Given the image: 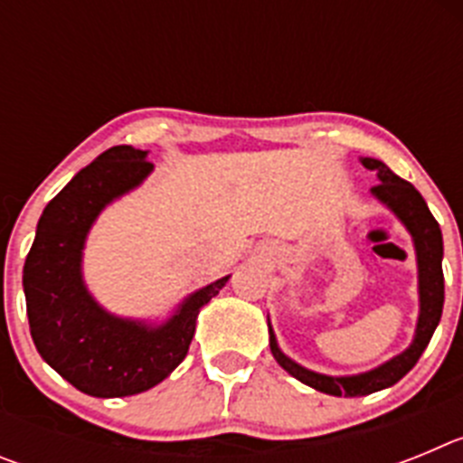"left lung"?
<instances>
[{
	"instance_id": "left-lung-1",
	"label": "left lung",
	"mask_w": 463,
	"mask_h": 463,
	"mask_svg": "<svg viewBox=\"0 0 463 463\" xmlns=\"http://www.w3.org/2000/svg\"><path fill=\"white\" fill-rule=\"evenodd\" d=\"M362 165L371 171H378L380 183L371 187V194L390 208L396 218L406 224L412 236L417 255V278H420V317H417L415 338L403 353L392 357L390 362L380 364L378 369H371L359 375H338V378L304 369L301 364L292 362L288 354H282L276 336H273L271 325H269V345H271L276 362L304 384L331 396H366L399 383L415 366L417 359L422 357L424 347L429 345L433 331L439 326L445 301L443 234H440L439 222L429 211L427 202L411 183L399 178L380 159L362 157Z\"/></svg>"
}]
</instances>
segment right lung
Masks as SVG:
<instances>
[{
	"mask_svg": "<svg viewBox=\"0 0 463 463\" xmlns=\"http://www.w3.org/2000/svg\"><path fill=\"white\" fill-rule=\"evenodd\" d=\"M146 157V150L113 146L73 175L41 213L23 269L36 350L76 390L99 399L141 394L162 383L185 359L202 306L229 280L196 289L157 326L118 317L88 292L80 264L90 227L113 199L146 181L153 171Z\"/></svg>",
	"mask_w": 463,
	"mask_h": 463,
	"instance_id": "obj_1",
	"label": "right lung"
}]
</instances>
